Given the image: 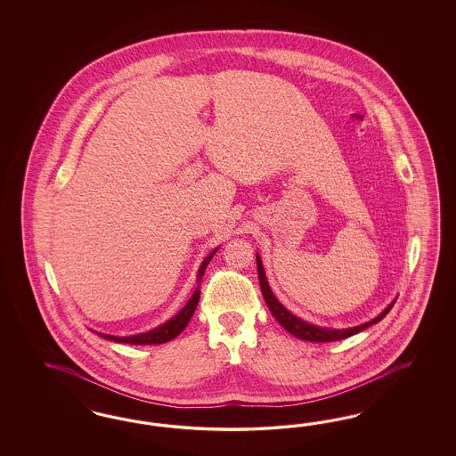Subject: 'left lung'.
<instances>
[{
	"instance_id": "obj_1",
	"label": "left lung",
	"mask_w": 456,
	"mask_h": 456,
	"mask_svg": "<svg viewBox=\"0 0 456 456\" xmlns=\"http://www.w3.org/2000/svg\"><path fill=\"white\" fill-rule=\"evenodd\" d=\"M256 261H257V274H259V284H261V290H263L264 301L267 304L269 311L273 313V316L277 319V322L286 330V331L294 334L296 338L304 339V341H313V343H331V341H339V339H346L353 334H358L359 331H364L366 328L373 326L378 321L387 316V313L391 311V307L395 305L396 301L387 305V309L378 314L376 318L361 324V326H354V328H347V330H331V328H321V326H314L309 324L303 319L296 318L292 313H289L282 304L279 303L274 296V292L269 288L267 277L264 273L263 261L259 257V254H256Z\"/></svg>"
}]
</instances>
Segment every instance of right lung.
<instances>
[{
  "label": "right lung",
  "instance_id": "1",
  "mask_svg": "<svg viewBox=\"0 0 456 456\" xmlns=\"http://www.w3.org/2000/svg\"><path fill=\"white\" fill-rule=\"evenodd\" d=\"M217 252V248H214L208 257L204 259V263L200 264V269H199V274H197V282L202 281V276L206 273V267H208L212 256ZM200 286H197V289L193 290L192 297L189 299V303L185 304L180 313H177L174 318L170 321L164 322L162 326L155 328L152 331L142 332V334H134V336H124V338H118V336H110V334H102L98 332V336L109 339V341H115V343H125V345H164L167 341H172L174 338H177L180 332L185 330V326L189 324V321L195 313V307L199 304V297H200Z\"/></svg>",
  "mask_w": 456,
  "mask_h": 456
}]
</instances>
